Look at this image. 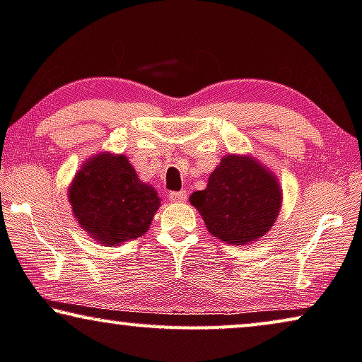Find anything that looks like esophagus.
I'll list each match as a JSON object with an SVG mask.
<instances>
[{"label": "esophagus", "instance_id": "obj_1", "mask_svg": "<svg viewBox=\"0 0 362 362\" xmlns=\"http://www.w3.org/2000/svg\"><path fill=\"white\" fill-rule=\"evenodd\" d=\"M169 198H170V202H174V203H182L187 199V192H170Z\"/></svg>", "mask_w": 362, "mask_h": 362}]
</instances>
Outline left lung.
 Listing matches in <instances>:
<instances>
[{"label":"left lung","instance_id":"left-lung-1","mask_svg":"<svg viewBox=\"0 0 362 362\" xmlns=\"http://www.w3.org/2000/svg\"><path fill=\"white\" fill-rule=\"evenodd\" d=\"M190 203L218 239L244 245L260 239L276 221L281 190L276 179L250 158L226 156L209 175L208 187Z\"/></svg>","mask_w":362,"mask_h":362}]
</instances>
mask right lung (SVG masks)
<instances>
[{
	"label": "right lung",
	"instance_id": "1",
	"mask_svg": "<svg viewBox=\"0 0 362 362\" xmlns=\"http://www.w3.org/2000/svg\"><path fill=\"white\" fill-rule=\"evenodd\" d=\"M69 203L86 233L113 245L146 233L160 199L125 156L99 154L74 177Z\"/></svg>",
	"mask_w": 362,
	"mask_h": 362
}]
</instances>
